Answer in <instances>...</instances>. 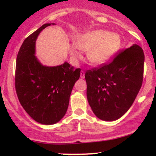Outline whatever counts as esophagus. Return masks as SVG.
I'll list each match as a JSON object with an SVG mask.
<instances>
[{
  "label": "esophagus",
  "instance_id": "1",
  "mask_svg": "<svg viewBox=\"0 0 156 156\" xmlns=\"http://www.w3.org/2000/svg\"><path fill=\"white\" fill-rule=\"evenodd\" d=\"M80 78H81V79H83L84 78H85V73H84V72L83 71H81V72H80Z\"/></svg>",
  "mask_w": 156,
  "mask_h": 156
}]
</instances>
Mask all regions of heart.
Instances as JSON below:
<instances>
[{"mask_svg":"<svg viewBox=\"0 0 156 156\" xmlns=\"http://www.w3.org/2000/svg\"><path fill=\"white\" fill-rule=\"evenodd\" d=\"M74 44L69 48L74 59L81 58L79 49L87 52V59L91 64L102 65L108 62L119 49L121 37L105 30H94L77 36Z\"/></svg>","mask_w":156,"mask_h":156,"instance_id":"1","label":"heart"}]
</instances>
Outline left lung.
Listing matches in <instances>:
<instances>
[{
    "instance_id": "8db88e82",
    "label": "left lung",
    "mask_w": 156,
    "mask_h": 156,
    "mask_svg": "<svg viewBox=\"0 0 156 156\" xmlns=\"http://www.w3.org/2000/svg\"><path fill=\"white\" fill-rule=\"evenodd\" d=\"M144 62L142 48L133 44L111 63L86 73L87 100L97 117L114 121L128 112L142 84Z\"/></svg>"
}]
</instances>
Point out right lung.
Segmentation results:
<instances>
[{
	"label": "right lung",
	"instance_id": "add662e5",
	"mask_svg": "<svg viewBox=\"0 0 156 156\" xmlns=\"http://www.w3.org/2000/svg\"><path fill=\"white\" fill-rule=\"evenodd\" d=\"M54 23H45L25 39L17 56L15 89L28 115L42 125H53L65 115L80 69L67 62L43 65L36 56V41L40 32Z\"/></svg>",
	"mask_w": 156,
	"mask_h": 156
}]
</instances>
